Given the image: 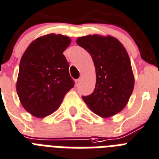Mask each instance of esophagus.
Listing matches in <instances>:
<instances>
[{"label":"esophagus","instance_id":"34e87169","mask_svg":"<svg viewBox=\"0 0 159 159\" xmlns=\"http://www.w3.org/2000/svg\"><path fill=\"white\" fill-rule=\"evenodd\" d=\"M75 82H76V84H80L81 82V79L80 78V79H78V80H76Z\"/></svg>","mask_w":159,"mask_h":159}]
</instances>
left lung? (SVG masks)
<instances>
[{"instance_id": "obj_1", "label": "left lung", "mask_w": 159, "mask_h": 159, "mask_svg": "<svg viewBox=\"0 0 159 159\" xmlns=\"http://www.w3.org/2000/svg\"><path fill=\"white\" fill-rule=\"evenodd\" d=\"M76 43L90 54L96 70L94 90L82 99L99 116L116 114L125 107L134 85L125 48L114 37L98 35L80 37Z\"/></svg>"}]
</instances>
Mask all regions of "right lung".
<instances>
[{
    "label": "right lung",
    "instance_id": "obj_1",
    "mask_svg": "<svg viewBox=\"0 0 159 159\" xmlns=\"http://www.w3.org/2000/svg\"><path fill=\"white\" fill-rule=\"evenodd\" d=\"M70 39L61 35H44L34 40L20 62L16 90L25 109L44 118L59 108L75 85L63 52Z\"/></svg>",
    "mask_w": 159,
    "mask_h": 159
}]
</instances>
